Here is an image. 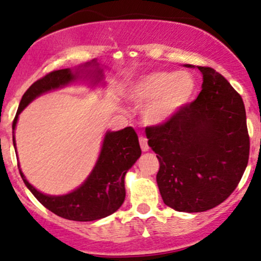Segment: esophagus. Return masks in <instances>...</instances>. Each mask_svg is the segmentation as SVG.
Instances as JSON below:
<instances>
[{
    "mask_svg": "<svg viewBox=\"0 0 261 261\" xmlns=\"http://www.w3.org/2000/svg\"><path fill=\"white\" fill-rule=\"evenodd\" d=\"M140 146H141V149H142L143 152H147L148 151L149 146H148L147 139H146V137H143V136L140 137Z\"/></svg>",
    "mask_w": 261,
    "mask_h": 261,
    "instance_id": "34e87169",
    "label": "esophagus"
}]
</instances>
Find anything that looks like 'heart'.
Instances as JSON below:
<instances>
[{
  "label": "heart",
  "mask_w": 261,
  "mask_h": 261,
  "mask_svg": "<svg viewBox=\"0 0 261 261\" xmlns=\"http://www.w3.org/2000/svg\"><path fill=\"white\" fill-rule=\"evenodd\" d=\"M197 82L188 71H153L135 79L126 89L134 106L145 107L146 124L160 126L172 121L195 99Z\"/></svg>",
  "instance_id": "heart-1"
}]
</instances>
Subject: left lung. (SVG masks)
<instances>
[{
  "instance_id": "1",
  "label": "left lung",
  "mask_w": 261,
  "mask_h": 261,
  "mask_svg": "<svg viewBox=\"0 0 261 261\" xmlns=\"http://www.w3.org/2000/svg\"><path fill=\"white\" fill-rule=\"evenodd\" d=\"M197 68L203 82L196 100L172 121L146 130L148 146L160 161L162 199L179 212H203L223 202L249 158L242 97L214 68Z\"/></svg>"
}]
</instances>
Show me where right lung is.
I'll return each instance as SVG.
<instances>
[{"label": "right lung", "mask_w": 261, "mask_h": 261, "mask_svg": "<svg viewBox=\"0 0 261 261\" xmlns=\"http://www.w3.org/2000/svg\"><path fill=\"white\" fill-rule=\"evenodd\" d=\"M104 70L106 66L101 65L99 60L93 59L92 61L73 68L54 71L33 83L23 94L12 125L14 149L17 151L14 130L17 127L18 118L33 100L45 93L77 82H85L91 88L103 86ZM140 155L139 137L133 127L127 126L119 131L108 130L104 135L99 155L92 172L80 187L64 195H47L41 193L27 180L19 163L18 168L25 187L41 205L66 220L88 222L109 216L120 208L126 195L125 175L136 163Z\"/></svg>", "instance_id": "1"}]
</instances>
